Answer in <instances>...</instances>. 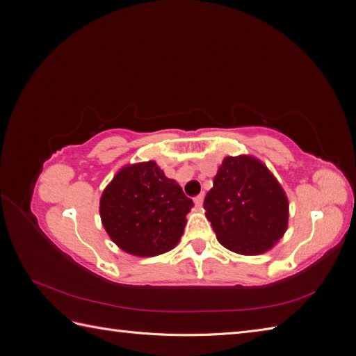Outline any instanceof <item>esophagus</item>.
<instances>
[{
    "instance_id": "esophagus-1",
    "label": "esophagus",
    "mask_w": 356,
    "mask_h": 356,
    "mask_svg": "<svg viewBox=\"0 0 356 356\" xmlns=\"http://www.w3.org/2000/svg\"><path fill=\"white\" fill-rule=\"evenodd\" d=\"M203 199H204V196H203V195H199L197 197H195V204H196V208H202Z\"/></svg>"
}]
</instances>
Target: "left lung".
I'll list each match as a JSON object with an SVG mask.
<instances>
[{
	"instance_id": "left-lung-1",
	"label": "left lung",
	"mask_w": 356,
	"mask_h": 356,
	"mask_svg": "<svg viewBox=\"0 0 356 356\" xmlns=\"http://www.w3.org/2000/svg\"><path fill=\"white\" fill-rule=\"evenodd\" d=\"M203 208L218 242L241 255L270 251L288 229L286 193L251 154L224 157Z\"/></svg>"
}]
</instances>
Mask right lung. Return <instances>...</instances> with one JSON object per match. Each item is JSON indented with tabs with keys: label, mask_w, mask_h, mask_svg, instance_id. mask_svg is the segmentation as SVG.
<instances>
[{
	"label": "right lung",
	"mask_w": 356,
	"mask_h": 356,
	"mask_svg": "<svg viewBox=\"0 0 356 356\" xmlns=\"http://www.w3.org/2000/svg\"><path fill=\"white\" fill-rule=\"evenodd\" d=\"M193 200L154 160L117 170L102 191L99 215L105 232L122 251L156 257L175 248Z\"/></svg>",
	"instance_id": "right-lung-1"
}]
</instances>
